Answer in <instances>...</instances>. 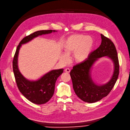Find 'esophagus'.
I'll return each mask as SVG.
<instances>
[{
	"label": "esophagus",
	"mask_w": 130,
	"mask_h": 130,
	"mask_svg": "<svg viewBox=\"0 0 130 130\" xmlns=\"http://www.w3.org/2000/svg\"><path fill=\"white\" fill-rule=\"evenodd\" d=\"M70 69H68V68H67V69H65V72H67V73H70Z\"/></svg>",
	"instance_id": "obj_1"
}]
</instances>
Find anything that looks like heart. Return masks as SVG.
Segmentation results:
<instances>
[{
	"label": "heart",
	"instance_id": "1",
	"mask_svg": "<svg viewBox=\"0 0 130 130\" xmlns=\"http://www.w3.org/2000/svg\"><path fill=\"white\" fill-rule=\"evenodd\" d=\"M93 40L90 36L82 35H73L69 37L64 44L65 54L61 55L60 60L66 64L69 61V56L74 54V58L78 63L87 60L92 50Z\"/></svg>",
	"mask_w": 130,
	"mask_h": 130
}]
</instances>
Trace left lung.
<instances>
[{"mask_svg": "<svg viewBox=\"0 0 130 130\" xmlns=\"http://www.w3.org/2000/svg\"><path fill=\"white\" fill-rule=\"evenodd\" d=\"M100 46L90 54L87 60L73 66L70 72L73 89L77 97L84 102L93 103L108 95L117 80L119 74V61L114 43L101 34ZM107 56L111 59L115 65V71L111 80L107 84L98 86L93 81L91 69L99 58Z\"/></svg>", "mask_w": 130, "mask_h": 130, "instance_id": "1", "label": "left lung"}]
</instances>
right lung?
Returning a JSON list of instances; mask_svg holds the SVG:
<instances>
[{"mask_svg":"<svg viewBox=\"0 0 130 130\" xmlns=\"http://www.w3.org/2000/svg\"><path fill=\"white\" fill-rule=\"evenodd\" d=\"M55 30H41L24 37L17 47L13 61V69L17 86L21 93L32 103L41 105L46 103L54 93L55 83L57 78L63 73L64 69L54 70L44 74L37 81H30L24 77L18 67V55L22 44L32 40L39 36L51 33Z\"/></svg>","mask_w":130,"mask_h":130,"instance_id":"right-lung-1","label":"right lung"}]
</instances>
